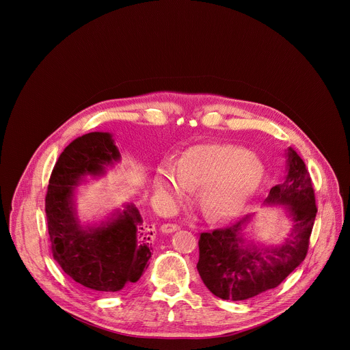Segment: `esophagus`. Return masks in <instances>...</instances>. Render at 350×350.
<instances>
[{"label": "esophagus", "instance_id": "34e87169", "mask_svg": "<svg viewBox=\"0 0 350 350\" xmlns=\"http://www.w3.org/2000/svg\"><path fill=\"white\" fill-rule=\"evenodd\" d=\"M161 228H162V231H163V232L170 234V232L177 231V230L180 228V226H178V224H174V223H165Z\"/></svg>", "mask_w": 350, "mask_h": 350}]
</instances>
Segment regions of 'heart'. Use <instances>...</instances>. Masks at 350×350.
I'll return each mask as SVG.
<instances>
[{
  "label": "heart",
  "mask_w": 350,
  "mask_h": 350,
  "mask_svg": "<svg viewBox=\"0 0 350 350\" xmlns=\"http://www.w3.org/2000/svg\"><path fill=\"white\" fill-rule=\"evenodd\" d=\"M263 173L259 158L230 144L198 145L184 154L178 172L161 170L158 192L181 196L187 187L202 188V204L216 219L235 216L251 198Z\"/></svg>",
  "instance_id": "obj_1"
}]
</instances>
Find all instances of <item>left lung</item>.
Returning <instances> with one entry per match:
<instances>
[{
    "instance_id": "8db88e82",
    "label": "left lung",
    "mask_w": 350,
    "mask_h": 350,
    "mask_svg": "<svg viewBox=\"0 0 350 350\" xmlns=\"http://www.w3.org/2000/svg\"><path fill=\"white\" fill-rule=\"evenodd\" d=\"M286 157L288 174L267 198L269 204L285 205L293 220L282 245H246L242 227L251 215L199 237L198 273L208 289L224 301H245L278 286L308 255L317 213L313 183L305 162L292 148Z\"/></svg>"
}]
</instances>
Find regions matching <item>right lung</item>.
<instances>
[{
	"mask_svg": "<svg viewBox=\"0 0 350 350\" xmlns=\"http://www.w3.org/2000/svg\"><path fill=\"white\" fill-rule=\"evenodd\" d=\"M120 159L109 133H88L73 139L59 155L45 195V215L53 256L80 285L116 292L137 282L151 258L152 228L138 209L127 205L115 220L83 228L73 212L72 196L84 174H99Z\"/></svg>",
	"mask_w": 350,
	"mask_h": 350,
	"instance_id": "add662e5",
	"label": "right lung"
}]
</instances>
